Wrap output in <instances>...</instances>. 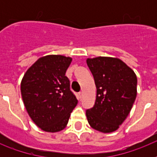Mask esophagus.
<instances>
[{
    "mask_svg": "<svg viewBox=\"0 0 157 157\" xmlns=\"http://www.w3.org/2000/svg\"><path fill=\"white\" fill-rule=\"evenodd\" d=\"M82 96H83V92L82 91H81V92H79V97H80V98H82Z\"/></svg>",
    "mask_w": 157,
    "mask_h": 157,
    "instance_id": "esophagus-1",
    "label": "esophagus"
}]
</instances>
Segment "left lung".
Here are the masks:
<instances>
[{
	"instance_id": "1",
	"label": "left lung",
	"mask_w": 157,
	"mask_h": 157,
	"mask_svg": "<svg viewBox=\"0 0 157 157\" xmlns=\"http://www.w3.org/2000/svg\"><path fill=\"white\" fill-rule=\"evenodd\" d=\"M95 82L97 94L86 117L93 129L103 133L117 130L123 123L137 95V76L119 59L98 57L87 59Z\"/></svg>"
}]
</instances>
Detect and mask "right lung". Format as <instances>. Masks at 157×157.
<instances>
[{
    "instance_id": "add662e5",
    "label": "right lung",
    "mask_w": 157,
    "mask_h": 157,
    "mask_svg": "<svg viewBox=\"0 0 157 157\" xmlns=\"http://www.w3.org/2000/svg\"><path fill=\"white\" fill-rule=\"evenodd\" d=\"M71 59L47 55L38 59L23 76L21 94L28 115L46 132L63 129L77 99L65 76Z\"/></svg>"
}]
</instances>
